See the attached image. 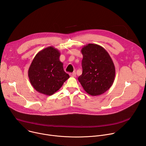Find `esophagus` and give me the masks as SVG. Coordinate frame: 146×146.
<instances>
[{
    "instance_id": "esophagus-1",
    "label": "esophagus",
    "mask_w": 146,
    "mask_h": 146,
    "mask_svg": "<svg viewBox=\"0 0 146 146\" xmlns=\"http://www.w3.org/2000/svg\"><path fill=\"white\" fill-rule=\"evenodd\" d=\"M69 74H70V76L71 77H76V72L70 73Z\"/></svg>"
}]
</instances>
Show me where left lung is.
<instances>
[{"label":"left lung","mask_w":146,"mask_h":146,"mask_svg":"<svg viewBox=\"0 0 146 146\" xmlns=\"http://www.w3.org/2000/svg\"><path fill=\"white\" fill-rule=\"evenodd\" d=\"M82 73L78 78L84 90L96 96L108 91L114 80L115 70L108 52L102 47L88 44L81 50Z\"/></svg>","instance_id":"8db88e82"}]
</instances>
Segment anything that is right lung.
<instances>
[{"label": "right lung", "mask_w": 146, "mask_h": 146, "mask_svg": "<svg viewBox=\"0 0 146 146\" xmlns=\"http://www.w3.org/2000/svg\"><path fill=\"white\" fill-rule=\"evenodd\" d=\"M59 56L58 50L49 47L38 52L34 58L28 76L32 86L38 92L51 95L69 78L64 70Z\"/></svg>", "instance_id": "1"}]
</instances>
